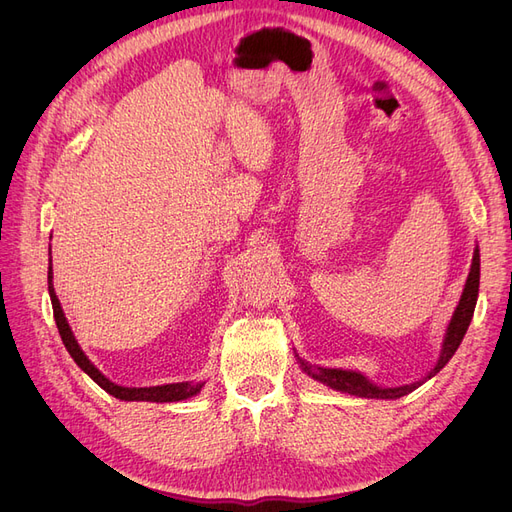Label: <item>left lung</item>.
<instances>
[{
	"mask_svg": "<svg viewBox=\"0 0 512 512\" xmlns=\"http://www.w3.org/2000/svg\"><path fill=\"white\" fill-rule=\"evenodd\" d=\"M478 284H480V254H478V245L474 247V256H472V267L468 273L466 286H463L461 299L455 307V312L451 316V322H448L444 339H442V350L436 365L429 371V374L421 380H416L412 384H404V386H378L371 382L367 376H363L361 371H352V369H333V367H318L307 363L303 359L297 361L301 365V369L309 378H314L322 384L331 386L333 391H342L348 395H356V397H367V399H399L408 393H412L414 389H418L423 382H427L429 378H433L438 371L453 359V354L457 352L459 344L463 342V335H466L472 316H474V307H476V299H478Z\"/></svg>",
	"mask_w": 512,
	"mask_h": 512,
	"instance_id": "obj_1",
	"label": "left lung"
}]
</instances>
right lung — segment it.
Instances as JSON below:
<instances>
[{
    "label": "right lung",
    "mask_w": 512,
    "mask_h": 512,
    "mask_svg": "<svg viewBox=\"0 0 512 512\" xmlns=\"http://www.w3.org/2000/svg\"><path fill=\"white\" fill-rule=\"evenodd\" d=\"M51 254V252H49ZM49 294H51V303H53V316L57 322V329L61 335V342H64L66 350L70 352V356L74 359V363L79 365L85 374L94 380L98 386L113 395L121 401H156V404H168V401H183L190 399L194 395L200 393L205 382H175V384H162V386H143V389H132V386H119L115 382L108 380L102 371L87 359V354L81 350L79 342L70 329V324L66 320L64 309H61V303L55 294L53 288V260L49 258Z\"/></svg>",
    "instance_id": "right-lung-1"
}]
</instances>
